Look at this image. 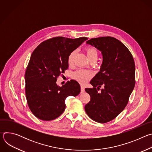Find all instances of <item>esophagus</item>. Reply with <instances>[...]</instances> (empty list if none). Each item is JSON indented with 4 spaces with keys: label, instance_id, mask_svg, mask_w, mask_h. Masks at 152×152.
<instances>
[{
    "label": "esophagus",
    "instance_id": "1",
    "mask_svg": "<svg viewBox=\"0 0 152 152\" xmlns=\"http://www.w3.org/2000/svg\"><path fill=\"white\" fill-rule=\"evenodd\" d=\"M80 91L81 93H83L85 91V88L83 85H80Z\"/></svg>",
    "mask_w": 152,
    "mask_h": 152
}]
</instances>
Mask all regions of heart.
Returning a JSON list of instances; mask_svg holds the SVG:
<instances>
[{
	"mask_svg": "<svg viewBox=\"0 0 152 152\" xmlns=\"http://www.w3.org/2000/svg\"><path fill=\"white\" fill-rule=\"evenodd\" d=\"M86 55H87V56L90 59H93V58H97L98 53L97 50L91 46H88L85 49ZM76 55V50H73L72 51L69 55L68 56V64L69 65H72L73 62H74V59ZM74 79L77 80V81L80 82H84L86 79H88L91 76V73L88 72V71H85V70H79L75 73H73V75Z\"/></svg>",
	"mask_w": 152,
	"mask_h": 152,
	"instance_id": "obj_1",
	"label": "heart"
}]
</instances>
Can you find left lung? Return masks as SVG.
<instances>
[{
  "instance_id": "obj_1",
  "label": "left lung",
  "mask_w": 152,
  "mask_h": 152,
  "mask_svg": "<svg viewBox=\"0 0 152 152\" xmlns=\"http://www.w3.org/2000/svg\"><path fill=\"white\" fill-rule=\"evenodd\" d=\"M86 43L101 52L103 61L90 82L93 88H85L91 100L85 110L93 120L104 123L114 119L128 103L135 84V62L129 49L114 37L91 38Z\"/></svg>"
}]
</instances>
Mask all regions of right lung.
<instances>
[{"label":"right lung","mask_w":152,"mask_h":152,"mask_svg":"<svg viewBox=\"0 0 152 152\" xmlns=\"http://www.w3.org/2000/svg\"><path fill=\"white\" fill-rule=\"evenodd\" d=\"M87 39L52 38L41 42L32 53L25 72V93L29 109L38 118L49 121L58 118L66 109V99L80 93L76 80L62 86L56 80L69 67V54Z\"/></svg>","instance_id":"add662e5"}]
</instances>
